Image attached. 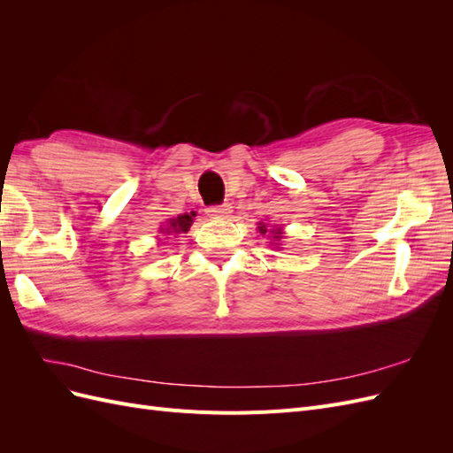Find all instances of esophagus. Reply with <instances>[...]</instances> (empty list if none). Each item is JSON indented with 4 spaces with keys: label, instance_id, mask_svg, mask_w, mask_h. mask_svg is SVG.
I'll list each match as a JSON object with an SVG mask.
<instances>
[{
    "label": "esophagus",
    "instance_id": "obj_1",
    "mask_svg": "<svg viewBox=\"0 0 453 453\" xmlns=\"http://www.w3.org/2000/svg\"><path fill=\"white\" fill-rule=\"evenodd\" d=\"M232 213V205L230 203H221V205H211L208 208V215L211 217H228Z\"/></svg>",
    "mask_w": 453,
    "mask_h": 453
}]
</instances>
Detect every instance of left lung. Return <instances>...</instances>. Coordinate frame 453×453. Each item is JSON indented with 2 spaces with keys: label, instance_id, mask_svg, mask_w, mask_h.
<instances>
[{
  "label": "left lung",
  "instance_id": "8db88e82",
  "mask_svg": "<svg viewBox=\"0 0 453 453\" xmlns=\"http://www.w3.org/2000/svg\"><path fill=\"white\" fill-rule=\"evenodd\" d=\"M258 230H260V234H266V232H268V228H266V225H265V223H260ZM270 232L273 234V242H280V240H281V236H283L281 228H272Z\"/></svg>",
  "mask_w": 453,
  "mask_h": 453
}]
</instances>
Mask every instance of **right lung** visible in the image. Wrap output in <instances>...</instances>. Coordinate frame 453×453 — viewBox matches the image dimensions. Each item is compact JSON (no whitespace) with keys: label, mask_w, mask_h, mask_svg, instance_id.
<instances>
[{"label":"right lung","mask_w":453,"mask_h":453,"mask_svg":"<svg viewBox=\"0 0 453 453\" xmlns=\"http://www.w3.org/2000/svg\"><path fill=\"white\" fill-rule=\"evenodd\" d=\"M193 217H195V213L177 215L175 219H170L168 228H162V232H166V234H170V232H173V234H180V232H187L190 228V225H193Z\"/></svg>","instance_id":"obj_1"}]
</instances>
